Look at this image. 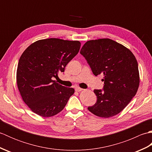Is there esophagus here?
I'll return each mask as SVG.
<instances>
[{
  "label": "esophagus",
  "instance_id": "esophagus-1",
  "mask_svg": "<svg viewBox=\"0 0 152 152\" xmlns=\"http://www.w3.org/2000/svg\"><path fill=\"white\" fill-rule=\"evenodd\" d=\"M82 90H83V89L80 88H78V87H76V88H75V91H77V92H80V91H82Z\"/></svg>",
  "mask_w": 152,
  "mask_h": 152
}]
</instances>
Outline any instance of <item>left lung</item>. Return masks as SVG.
<instances>
[{
    "label": "left lung",
    "mask_w": 152,
    "mask_h": 152,
    "mask_svg": "<svg viewBox=\"0 0 152 152\" xmlns=\"http://www.w3.org/2000/svg\"><path fill=\"white\" fill-rule=\"evenodd\" d=\"M80 54L84 57L95 76L102 74V89H94L96 102L89 110L99 117L119 114L136 95L139 86L137 61L127 48L104 38L89 40Z\"/></svg>",
    "instance_id": "left-lung-1"
}]
</instances>
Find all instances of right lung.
Instances as JSON below:
<instances>
[{"label":"right lung","mask_w":152,"mask_h":152,"mask_svg":"<svg viewBox=\"0 0 152 152\" xmlns=\"http://www.w3.org/2000/svg\"><path fill=\"white\" fill-rule=\"evenodd\" d=\"M79 41L48 38L35 42L23 53L17 69V84L22 99L31 110L42 117L63 110L74 89L58 83L54 78L64 72L78 54Z\"/></svg>","instance_id":"add662e5"}]
</instances>
